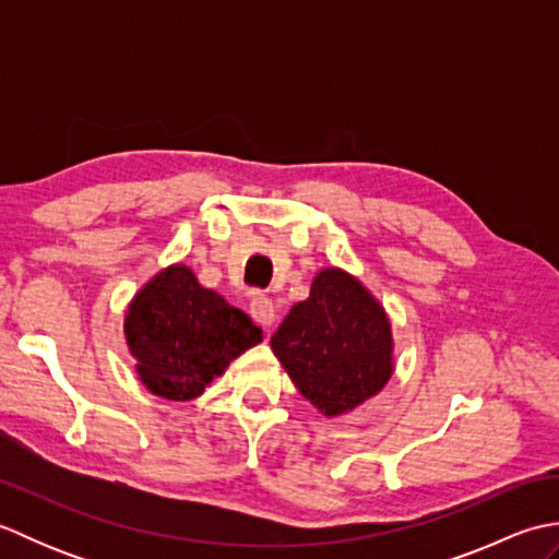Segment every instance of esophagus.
<instances>
[{
    "label": "esophagus",
    "instance_id": "34e87169",
    "mask_svg": "<svg viewBox=\"0 0 559 559\" xmlns=\"http://www.w3.org/2000/svg\"><path fill=\"white\" fill-rule=\"evenodd\" d=\"M249 314H252V319L257 324L261 326H273L276 324L278 319V310L276 305L271 302V298H266V295H254L252 300H249Z\"/></svg>",
    "mask_w": 559,
    "mask_h": 559
}]
</instances>
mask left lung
I'll return each instance as SVG.
<instances>
[{
    "label": "left lung",
    "mask_w": 559,
    "mask_h": 559,
    "mask_svg": "<svg viewBox=\"0 0 559 559\" xmlns=\"http://www.w3.org/2000/svg\"><path fill=\"white\" fill-rule=\"evenodd\" d=\"M271 350L293 384L324 415L348 413L391 377L389 319L358 281L324 269L310 298L271 336Z\"/></svg>",
    "instance_id": "obj_1"
}]
</instances>
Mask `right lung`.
Wrapping results in <instances>:
<instances>
[{
    "label": "right lung",
    "mask_w": 559,
    "mask_h": 559,
    "mask_svg": "<svg viewBox=\"0 0 559 559\" xmlns=\"http://www.w3.org/2000/svg\"><path fill=\"white\" fill-rule=\"evenodd\" d=\"M124 334L144 384L170 401L199 396L230 360L261 341L252 319L201 288L187 266L160 271L136 295Z\"/></svg>",
    "instance_id": "right-lung-1"
}]
</instances>
